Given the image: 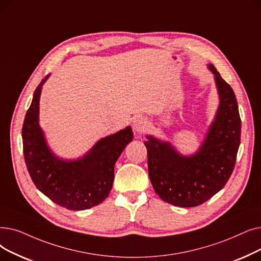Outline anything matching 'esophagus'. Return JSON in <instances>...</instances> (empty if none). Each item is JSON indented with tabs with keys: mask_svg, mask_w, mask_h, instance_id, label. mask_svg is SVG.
Returning a JSON list of instances; mask_svg holds the SVG:
<instances>
[{
	"mask_svg": "<svg viewBox=\"0 0 261 261\" xmlns=\"http://www.w3.org/2000/svg\"><path fill=\"white\" fill-rule=\"evenodd\" d=\"M132 127H133L134 132L143 133L147 129V120L141 116L134 118V120L132 122Z\"/></svg>",
	"mask_w": 261,
	"mask_h": 261,
	"instance_id": "34e87169",
	"label": "esophagus"
}]
</instances>
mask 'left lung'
<instances>
[{"instance_id":"8db88e82","label":"left lung","mask_w":261,"mask_h":261,"mask_svg":"<svg viewBox=\"0 0 261 261\" xmlns=\"http://www.w3.org/2000/svg\"><path fill=\"white\" fill-rule=\"evenodd\" d=\"M208 68L214 74L220 106L198 151L182 155L171 143L151 135L144 143L155 193L177 207L199 206L222 190L232 174L240 146L241 118L236 95L212 64Z\"/></svg>"}]
</instances>
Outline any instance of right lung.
<instances>
[{
	"instance_id": "1",
	"label": "right lung",
	"mask_w": 261,
	"mask_h": 261,
	"mask_svg": "<svg viewBox=\"0 0 261 261\" xmlns=\"http://www.w3.org/2000/svg\"><path fill=\"white\" fill-rule=\"evenodd\" d=\"M48 74L37 86L27 112L22 141L29 174L36 188L56 205L68 210H85L102 202L114 181V165L133 140L131 127L98 141L77 160L56 156L39 126V99Z\"/></svg>"
}]
</instances>
